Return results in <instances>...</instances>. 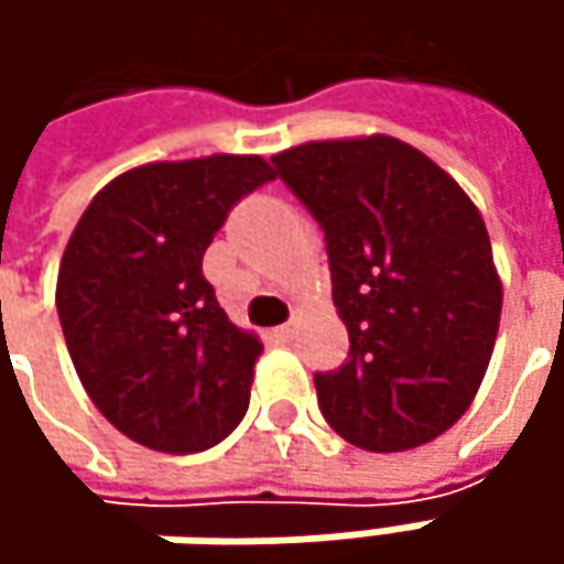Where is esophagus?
I'll return each instance as SVG.
<instances>
[{
	"instance_id": "1",
	"label": "esophagus",
	"mask_w": 564,
	"mask_h": 564,
	"mask_svg": "<svg viewBox=\"0 0 564 564\" xmlns=\"http://www.w3.org/2000/svg\"><path fill=\"white\" fill-rule=\"evenodd\" d=\"M272 336L279 338V341H292V338H294V326H292V323H285V326L272 329Z\"/></svg>"
}]
</instances>
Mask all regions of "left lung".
<instances>
[{"instance_id": "8db88e82", "label": "left lung", "mask_w": 564, "mask_h": 564, "mask_svg": "<svg viewBox=\"0 0 564 564\" xmlns=\"http://www.w3.org/2000/svg\"><path fill=\"white\" fill-rule=\"evenodd\" d=\"M326 231L333 301L351 338L316 399L341 440L408 452L443 436L487 377L502 279L480 209L417 147L307 141L272 156Z\"/></svg>"}]
</instances>
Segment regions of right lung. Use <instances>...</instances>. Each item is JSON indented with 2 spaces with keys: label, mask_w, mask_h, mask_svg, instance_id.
Wrapping results in <instances>:
<instances>
[{
  "label": "right lung",
  "mask_w": 564,
  "mask_h": 564,
  "mask_svg": "<svg viewBox=\"0 0 564 564\" xmlns=\"http://www.w3.org/2000/svg\"><path fill=\"white\" fill-rule=\"evenodd\" d=\"M272 178L253 153L143 163L77 219L55 307L80 386L128 440L191 455L245 417L263 341L219 307L204 253L228 209Z\"/></svg>",
  "instance_id": "add662e5"
}]
</instances>
